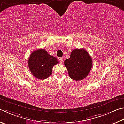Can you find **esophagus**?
<instances>
[{
    "label": "esophagus",
    "instance_id": "34e87169",
    "mask_svg": "<svg viewBox=\"0 0 124 124\" xmlns=\"http://www.w3.org/2000/svg\"><path fill=\"white\" fill-rule=\"evenodd\" d=\"M63 59L62 58H60V59H59V62H60V63L61 64H62V63H63Z\"/></svg>",
    "mask_w": 124,
    "mask_h": 124
}]
</instances>
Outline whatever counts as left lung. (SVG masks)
Listing matches in <instances>:
<instances>
[{
	"instance_id": "obj_1",
	"label": "left lung",
	"mask_w": 124,
	"mask_h": 124,
	"mask_svg": "<svg viewBox=\"0 0 124 124\" xmlns=\"http://www.w3.org/2000/svg\"><path fill=\"white\" fill-rule=\"evenodd\" d=\"M69 77L75 81L84 79L88 75L93 61L89 54L84 49H75L71 51L68 59L64 61Z\"/></svg>"
}]
</instances>
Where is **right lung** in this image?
<instances>
[{
	"label": "right lung",
	"mask_w": 124,
	"mask_h": 124,
	"mask_svg": "<svg viewBox=\"0 0 124 124\" xmlns=\"http://www.w3.org/2000/svg\"><path fill=\"white\" fill-rule=\"evenodd\" d=\"M58 63L57 58L45 50L39 49L31 54L28 59V66L31 74L36 78L44 80L52 74V69Z\"/></svg>",
	"instance_id": "add662e5"
}]
</instances>
